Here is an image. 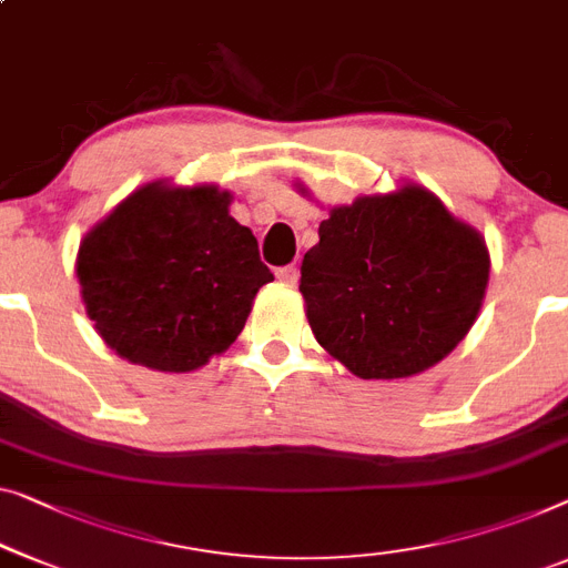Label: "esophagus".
<instances>
[{"mask_svg":"<svg viewBox=\"0 0 568 568\" xmlns=\"http://www.w3.org/2000/svg\"><path fill=\"white\" fill-rule=\"evenodd\" d=\"M276 276H278V282L294 286V284L300 282V268L294 266V264H292V266H284V268L276 271Z\"/></svg>","mask_w":568,"mask_h":568,"instance_id":"1","label":"esophagus"}]
</instances>
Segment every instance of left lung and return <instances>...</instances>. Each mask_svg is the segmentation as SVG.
<instances>
[{
  "mask_svg": "<svg viewBox=\"0 0 568 568\" xmlns=\"http://www.w3.org/2000/svg\"><path fill=\"white\" fill-rule=\"evenodd\" d=\"M300 292L317 343L361 379H405L446 358L479 315L489 253L423 186L358 196L320 223Z\"/></svg>",
  "mask_w": 568,
  "mask_h": 568,
  "instance_id": "obj_1",
  "label": "left lung"
}]
</instances>
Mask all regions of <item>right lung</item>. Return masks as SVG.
Returning a JSON list of instances; mask_svg holds the SVG:
<instances>
[{
  "instance_id": "1",
  "label": "right lung",
  "mask_w": 568,
  "mask_h": 568,
  "mask_svg": "<svg viewBox=\"0 0 568 568\" xmlns=\"http://www.w3.org/2000/svg\"><path fill=\"white\" fill-rule=\"evenodd\" d=\"M217 186L148 184L118 204L79 248L87 315L122 358L194 372L223 353L274 274Z\"/></svg>"
}]
</instances>
